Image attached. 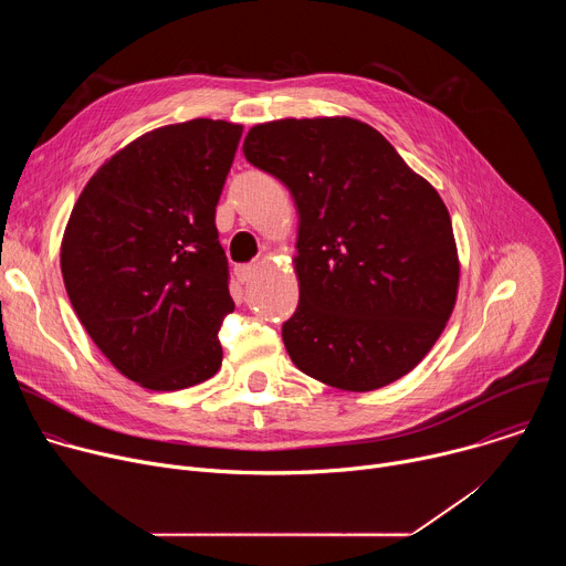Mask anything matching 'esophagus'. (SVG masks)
I'll return each mask as SVG.
<instances>
[{
  "mask_svg": "<svg viewBox=\"0 0 566 566\" xmlns=\"http://www.w3.org/2000/svg\"><path fill=\"white\" fill-rule=\"evenodd\" d=\"M255 273H258V266H255V264H247V266H237V269H234V275H237V280H239L241 284L251 282V280L255 277Z\"/></svg>",
  "mask_w": 566,
  "mask_h": 566,
  "instance_id": "esophagus-1",
  "label": "esophagus"
}]
</instances>
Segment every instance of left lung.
<instances>
[{"label":"left lung","mask_w":566,"mask_h":566,"mask_svg":"<svg viewBox=\"0 0 566 566\" xmlns=\"http://www.w3.org/2000/svg\"><path fill=\"white\" fill-rule=\"evenodd\" d=\"M297 208L300 304L282 325L300 371L371 391L412 371L446 329L459 258L439 192L356 118H284L244 140Z\"/></svg>","instance_id":"1"}]
</instances>
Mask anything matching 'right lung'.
Here are the masks:
<instances>
[{
  "mask_svg": "<svg viewBox=\"0 0 566 566\" xmlns=\"http://www.w3.org/2000/svg\"><path fill=\"white\" fill-rule=\"evenodd\" d=\"M241 125H166L116 151L77 197L60 266L69 300L109 363L156 391L221 367L219 329L234 308L214 210Z\"/></svg>",
  "mask_w": 566,
  "mask_h": 566,
  "instance_id": "add662e5",
  "label": "right lung"
}]
</instances>
